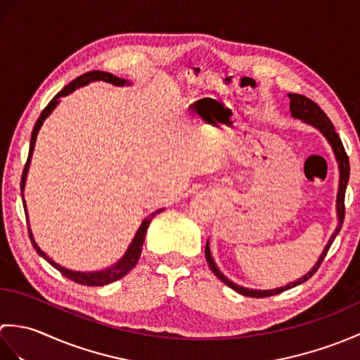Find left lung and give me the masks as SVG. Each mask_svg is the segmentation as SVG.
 Instances as JSON below:
<instances>
[{
  "instance_id": "left-lung-1",
  "label": "left lung",
  "mask_w": 360,
  "mask_h": 360,
  "mask_svg": "<svg viewBox=\"0 0 360 360\" xmlns=\"http://www.w3.org/2000/svg\"><path fill=\"white\" fill-rule=\"evenodd\" d=\"M288 97H289V101H290V103H289L290 116H292L294 119H298V120L304 122V124H308L311 127L317 128L319 131L325 136V139L328 141V143L331 145L333 153H334V158H335V160H338V165H339V190H338V200H335V212H338V226H335L334 232L331 235V238L328 240L323 252H322V254H320L316 264L312 266V269L309 272L304 274L303 277H300L298 280H295L292 283H288V285L281 286V288H275V289H250V288H244V286L236 285V283H233L232 280H229L226 275L218 269L215 259H213V257L210 254V244H209V240H207V244H205V259H207V263H209V267L212 269V272L215 274L217 277L224 283V285H227L229 288H232L233 290H236V292H238V294H243V295H246V297L262 298V297L277 295V294L283 292V290H288L290 288H295L298 285H302V283H304L307 280H309L312 275L317 272L320 264H322L323 258L328 254V250H330L334 238L340 232L342 224H343V218H345V190H347L348 179H349V160H348V156H347V153H345V148H343V145H342L340 137H339L338 133L334 131V125L331 124V120L328 119V116L323 112V110L320 108V106L316 102H312L311 98L304 97L302 94H288Z\"/></svg>"
}]
</instances>
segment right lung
<instances>
[{
  "mask_svg": "<svg viewBox=\"0 0 360 360\" xmlns=\"http://www.w3.org/2000/svg\"><path fill=\"white\" fill-rule=\"evenodd\" d=\"M106 82V83H111V85L114 86H129L131 83H129L128 80L125 79H119L116 77V75H112L110 72H105V71H91V72H86L80 75V77H77L75 80H72L70 85H66L62 91H60L58 94H56V97L52 98V101L48 103V106L41 111L40 117H38V120L35 122V127L32 129V136H30V145H29V156H27V162L25 165V170H22V176H21V196H22V205H25V212H26V218L29 221V217H27V209H26V201H25V187H26V179H27V172H29V165H30V159H32V155H34V148H35V141H37V134L38 131H40V128L43 125V122L48 119L52 111L57 108V105L60 103V98L65 97V96H70L71 93H74L75 89L77 88H82V86H86L88 83H93V82ZM164 209H159L156 212H153L151 215H148L147 218H145L142 221L141 227L137 229V232L134 235L133 241L129 243V246L127 249V252L124 254V257H122L119 262L116 264H112L110 267H106V269H102V271H93V272H80V271H72V269H68V267L58 264L53 262L52 258H49V255H46L44 252L40 249V246L35 243L34 240V235H32V231H30L29 227V238L30 241H32V246L34 249L38 252V255L43 257L46 262H48L51 266L56 267V269L58 272H62L65 277H68L70 280L75 281V283H80V285H85V286H105V285H110V283L116 281L122 277H125V275L133 269V267L137 264V262H139V257L142 254V244L145 241V233H147V229L151 223V219L155 218L158 213L162 212ZM29 224V223H27Z\"/></svg>",
  "mask_w": 360,
  "mask_h": 360,
  "instance_id": "1",
  "label": "right lung"
}]
</instances>
